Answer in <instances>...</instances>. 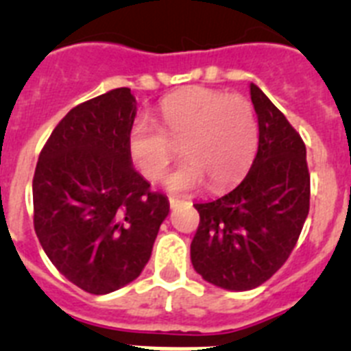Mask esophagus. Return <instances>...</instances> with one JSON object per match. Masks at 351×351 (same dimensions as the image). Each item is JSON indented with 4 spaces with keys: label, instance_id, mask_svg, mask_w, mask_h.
Returning <instances> with one entry per match:
<instances>
[{
    "label": "esophagus",
    "instance_id": "esophagus-1",
    "mask_svg": "<svg viewBox=\"0 0 351 351\" xmlns=\"http://www.w3.org/2000/svg\"><path fill=\"white\" fill-rule=\"evenodd\" d=\"M169 202H170V207H176V206H178L179 202H181V200H179V198H173V197H170V198H169Z\"/></svg>",
    "mask_w": 351,
    "mask_h": 351
}]
</instances>
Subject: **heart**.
<instances>
[{
	"label": "heart",
	"mask_w": 351,
	"mask_h": 351,
	"mask_svg": "<svg viewBox=\"0 0 351 351\" xmlns=\"http://www.w3.org/2000/svg\"><path fill=\"white\" fill-rule=\"evenodd\" d=\"M158 114L165 132L153 119L138 116L126 135L130 160L149 181H160L176 154L167 134L182 141L186 156L167 178L170 191H191L207 182L219 191L247 172L258 145V123L244 96L190 88L165 98Z\"/></svg>",
	"instance_id": "obj_1"
}]
</instances>
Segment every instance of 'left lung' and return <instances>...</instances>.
<instances>
[{"instance_id":"obj_1","label":"left lung","mask_w":351,"mask_h":351,"mask_svg":"<svg viewBox=\"0 0 351 351\" xmlns=\"http://www.w3.org/2000/svg\"><path fill=\"white\" fill-rule=\"evenodd\" d=\"M258 117V149L230 193L195 204L193 269L210 285L244 291L260 287L288 260L309 213L306 145L281 110L250 84Z\"/></svg>"}]
</instances>
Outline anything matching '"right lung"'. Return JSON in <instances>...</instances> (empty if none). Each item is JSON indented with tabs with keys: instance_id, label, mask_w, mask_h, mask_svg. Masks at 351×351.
<instances>
[{
	"instance_id": "1",
	"label": "right lung",
	"mask_w": 351,
	"mask_h": 351,
	"mask_svg": "<svg viewBox=\"0 0 351 351\" xmlns=\"http://www.w3.org/2000/svg\"><path fill=\"white\" fill-rule=\"evenodd\" d=\"M135 116L128 88L73 107L43 145L33 178V221L45 255L95 295L137 280L170 210L130 160Z\"/></svg>"
}]
</instances>
